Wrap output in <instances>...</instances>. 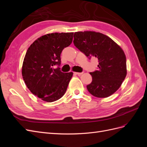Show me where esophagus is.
Returning a JSON list of instances; mask_svg holds the SVG:
<instances>
[{
  "label": "esophagus",
  "instance_id": "esophagus-1",
  "mask_svg": "<svg viewBox=\"0 0 147 147\" xmlns=\"http://www.w3.org/2000/svg\"><path fill=\"white\" fill-rule=\"evenodd\" d=\"M75 75H81L83 74V72H74Z\"/></svg>",
  "mask_w": 147,
  "mask_h": 147
}]
</instances>
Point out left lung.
Returning <instances> with one entry per match:
<instances>
[{"mask_svg": "<svg viewBox=\"0 0 147 147\" xmlns=\"http://www.w3.org/2000/svg\"><path fill=\"white\" fill-rule=\"evenodd\" d=\"M74 44L87 57L99 61L98 70L90 72L92 82L86 86L90 94L107 97L121 86L127 74L126 58L122 48L112 38L94 31L75 32Z\"/></svg>", "mask_w": 147, "mask_h": 147, "instance_id": "1", "label": "left lung"}]
</instances>
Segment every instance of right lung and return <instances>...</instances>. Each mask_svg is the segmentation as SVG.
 I'll return each instance as SVG.
<instances>
[{
  "label": "right lung",
  "instance_id": "right-lung-1",
  "mask_svg": "<svg viewBox=\"0 0 147 147\" xmlns=\"http://www.w3.org/2000/svg\"><path fill=\"white\" fill-rule=\"evenodd\" d=\"M74 32L51 33L38 38L29 47L22 66V76L28 88L42 100L52 102L63 97L73 72L64 73L61 53L72 42Z\"/></svg>",
  "mask_w": 147,
  "mask_h": 147
}]
</instances>
